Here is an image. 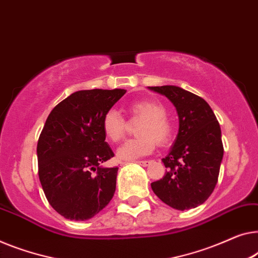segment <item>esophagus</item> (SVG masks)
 Listing matches in <instances>:
<instances>
[{
    "label": "esophagus",
    "mask_w": 258,
    "mask_h": 258,
    "mask_svg": "<svg viewBox=\"0 0 258 258\" xmlns=\"http://www.w3.org/2000/svg\"><path fill=\"white\" fill-rule=\"evenodd\" d=\"M138 165H142V166H149L150 165V162L149 160H136L135 162Z\"/></svg>",
    "instance_id": "34e87169"
}]
</instances>
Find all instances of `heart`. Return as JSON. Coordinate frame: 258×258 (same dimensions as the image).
I'll list each match as a JSON object with an SVG mask.
<instances>
[{"instance_id":"b5f03b06","label":"heart","mask_w":258,"mask_h":258,"mask_svg":"<svg viewBox=\"0 0 258 258\" xmlns=\"http://www.w3.org/2000/svg\"><path fill=\"white\" fill-rule=\"evenodd\" d=\"M126 110L132 121H140L136 128L137 138L128 140L117 149L122 160H135L151 154L155 142L164 145L170 141L172 128L167 121L166 110L162 104L151 100H140L128 104ZM102 132L110 142L121 141L126 132V123L117 110L110 109L103 115Z\"/></svg>"}]
</instances>
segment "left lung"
I'll list each match as a JSON object with an SVG mask.
<instances>
[{
	"instance_id": "8db88e82",
	"label": "left lung",
	"mask_w": 258,
	"mask_h": 258,
	"mask_svg": "<svg viewBox=\"0 0 258 258\" xmlns=\"http://www.w3.org/2000/svg\"><path fill=\"white\" fill-rule=\"evenodd\" d=\"M172 102L179 118L178 135L162 159L167 171L151 188L178 211L196 208L214 191L223 157L221 128L203 98L178 86L148 87Z\"/></svg>"
}]
</instances>
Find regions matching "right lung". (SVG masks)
<instances>
[{
    "label": "right lung",
    "instance_id": "obj_1",
    "mask_svg": "<svg viewBox=\"0 0 258 258\" xmlns=\"http://www.w3.org/2000/svg\"><path fill=\"white\" fill-rule=\"evenodd\" d=\"M125 92H74L46 118L37 144L39 180L48 203L66 219H91L114 197L118 167L102 166L114 157L102 118Z\"/></svg>",
    "mask_w": 258,
    "mask_h": 258
}]
</instances>
